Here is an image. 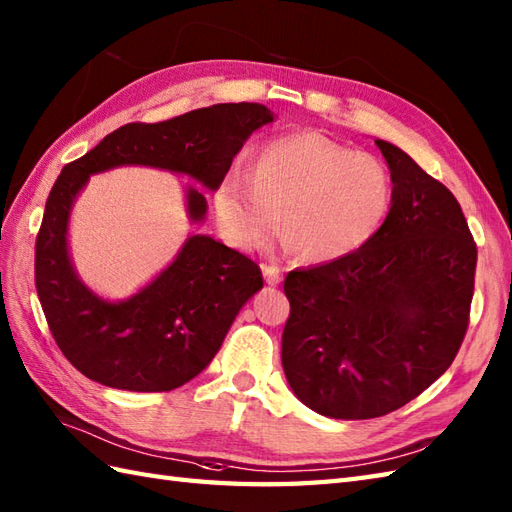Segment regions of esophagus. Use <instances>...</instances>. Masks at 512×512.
<instances>
[{
	"instance_id": "esophagus-1",
	"label": "esophagus",
	"mask_w": 512,
	"mask_h": 512,
	"mask_svg": "<svg viewBox=\"0 0 512 512\" xmlns=\"http://www.w3.org/2000/svg\"><path fill=\"white\" fill-rule=\"evenodd\" d=\"M263 276L267 284H278L282 280V267L278 265H263Z\"/></svg>"
}]
</instances>
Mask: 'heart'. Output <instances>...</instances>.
Segmentation results:
<instances>
[{
	"mask_svg": "<svg viewBox=\"0 0 512 512\" xmlns=\"http://www.w3.org/2000/svg\"><path fill=\"white\" fill-rule=\"evenodd\" d=\"M395 182L367 152L317 132L278 136L258 149L249 176L223 173L213 191L217 228L228 245L254 252L280 226L304 263H334L358 252L389 219Z\"/></svg>",
	"mask_w": 512,
	"mask_h": 512,
	"instance_id": "1",
	"label": "heart"
}]
</instances>
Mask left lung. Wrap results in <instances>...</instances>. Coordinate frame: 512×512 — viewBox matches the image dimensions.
<instances>
[{
    "mask_svg": "<svg viewBox=\"0 0 512 512\" xmlns=\"http://www.w3.org/2000/svg\"><path fill=\"white\" fill-rule=\"evenodd\" d=\"M395 202L358 252L291 271L282 367L315 413L373 419L415 400L467 334L478 249L460 204L400 147L376 141Z\"/></svg>",
    "mask_w": 512,
    "mask_h": 512,
    "instance_id": "8db88e82",
    "label": "left lung"
}]
</instances>
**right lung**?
<instances>
[{
    "label": "right lung",
    "mask_w": 512,
    "mask_h": 512,
    "mask_svg": "<svg viewBox=\"0 0 512 512\" xmlns=\"http://www.w3.org/2000/svg\"><path fill=\"white\" fill-rule=\"evenodd\" d=\"M273 115L263 104H217L160 123H126L62 167L45 202L34 282L60 352L86 378L123 391L178 389L215 358L263 273L252 258L197 234L141 293L112 304L78 280L67 254L73 199L89 176L119 165L189 173L215 189L249 134ZM189 217L204 219L206 197L186 191Z\"/></svg>",
    "instance_id": "right-lung-1"
}]
</instances>
